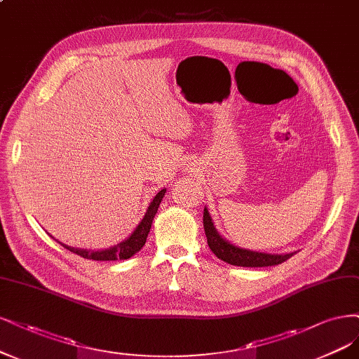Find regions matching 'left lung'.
<instances>
[{
    "label": "left lung",
    "mask_w": 359,
    "mask_h": 359,
    "mask_svg": "<svg viewBox=\"0 0 359 359\" xmlns=\"http://www.w3.org/2000/svg\"><path fill=\"white\" fill-rule=\"evenodd\" d=\"M203 229L208 239V245L211 251L222 262H226L231 266H241V267H267V266H276L283 262H287L295 252L290 254H266V252H257L251 250L239 248V246L230 243L226 241L221 234L217 231L212 218L209 215V211L203 209Z\"/></svg>",
    "instance_id": "obj_1"
}]
</instances>
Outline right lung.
<instances>
[{
    "label": "right lung",
    "mask_w": 359,
    "mask_h": 359,
    "mask_svg": "<svg viewBox=\"0 0 359 359\" xmlns=\"http://www.w3.org/2000/svg\"><path fill=\"white\" fill-rule=\"evenodd\" d=\"M165 193H166V189H162L154 196V199L150 202V206L147 208V212H145L144 218L141 219V222L137 226V229L132 231L130 236L123 242H120L114 246H111V248H108V250L89 251V250L71 248V246H68V245H64L60 242L59 243L64 246V248L69 250L71 252L77 254L83 258L95 259V262H116V259H128L133 254H137L138 251H141V248L145 245L147 236H148V233H150V229H151V224H153L154 215H156L157 209L160 206V202L163 201Z\"/></svg>",
    "instance_id": "1"
}]
</instances>
